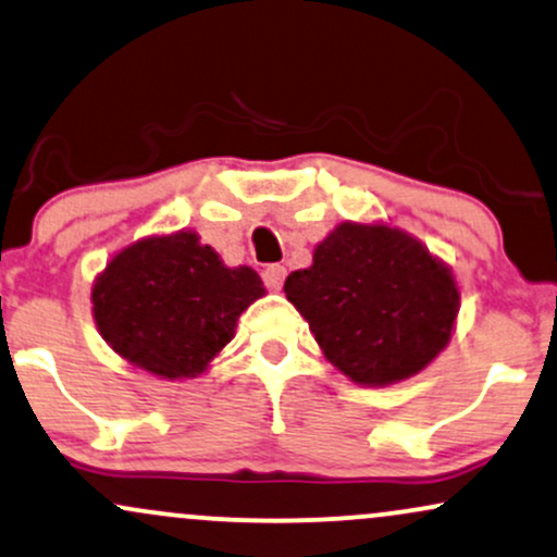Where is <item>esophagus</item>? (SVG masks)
<instances>
[{"mask_svg":"<svg viewBox=\"0 0 557 557\" xmlns=\"http://www.w3.org/2000/svg\"><path fill=\"white\" fill-rule=\"evenodd\" d=\"M284 278H286V268L284 265H278V263H273V265H265V271H263V284L268 286V289H281V284H284Z\"/></svg>","mask_w":557,"mask_h":557,"instance_id":"obj_1","label":"esophagus"}]
</instances>
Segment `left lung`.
<instances>
[{"label":"left lung","mask_w":557,"mask_h":557,"mask_svg":"<svg viewBox=\"0 0 557 557\" xmlns=\"http://www.w3.org/2000/svg\"><path fill=\"white\" fill-rule=\"evenodd\" d=\"M284 292L323 355L364 385L417 375L448 344L459 312L448 268L381 224L338 226L310 268L289 273Z\"/></svg>","instance_id":"1"}]
</instances>
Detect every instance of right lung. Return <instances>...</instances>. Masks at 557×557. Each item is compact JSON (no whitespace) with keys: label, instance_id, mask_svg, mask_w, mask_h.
<instances>
[{"label":"right lung","instance_id":"obj_1","mask_svg":"<svg viewBox=\"0 0 557 557\" xmlns=\"http://www.w3.org/2000/svg\"><path fill=\"white\" fill-rule=\"evenodd\" d=\"M252 268H226L195 232L129 245L94 284V318L116 355L169 377H195L263 297Z\"/></svg>","mask_w":557,"mask_h":557}]
</instances>
